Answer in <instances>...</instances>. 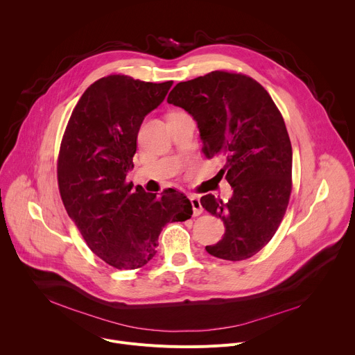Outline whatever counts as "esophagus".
<instances>
[{"mask_svg": "<svg viewBox=\"0 0 355 355\" xmlns=\"http://www.w3.org/2000/svg\"><path fill=\"white\" fill-rule=\"evenodd\" d=\"M189 200L192 205V211H193V216H199L202 212H204V208L200 205V199L196 195H189Z\"/></svg>", "mask_w": 355, "mask_h": 355, "instance_id": "esophagus-1", "label": "esophagus"}]
</instances>
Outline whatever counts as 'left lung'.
Instances as JSON below:
<instances>
[{
	"mask_svg": "<svg viewBox=\"0 0 355 355\" xmlns=\"http://www.w3.org/2000/svg\"><path fill=\"white\" fill-rule=\"evenodd\" d=\"M167 103L196 121L202 151L225 159L219 174L233 188L227 202L200 198L225 225L222 240L207 251L229 261L257 254L275 234L292 189V146L272 98L251 77L218 70L178 83Z\"/></svg>",
	"mask_w": 355,
	"mask_h": 355,
	"instance_id": "obj_1",
	"label": "left lung"
}]
</instances>
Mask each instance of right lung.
<instances>
[{
	"label": "right lung",
	"instance_id": "right-lung-1",
	"mask_svg": "<svg viewBox=\"0 0 355 355\" xmlns=\"http://www.w3.org/2000/svg\"><path fill=\"white\" fill-rule=\"evenodd\" d=\"M171 85L121 74L99 78L81 95L62 140L58 181L64 208L94 254L118 270L147 264L163 227L192 215L182 192L168 188L157 198L126 181L140 125Z\"/></svg>",
	"mask_w": 355,
	"mask_h": 355
}]
</instances>
